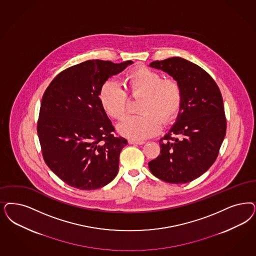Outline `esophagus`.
<instances>
[{"label":"esophagus","instance_id":"34e87169","mask_svg":"<svg viewBox=\"0 0 256 256\" xmlns=\"http://www.w3.org/2000/svg\"><path fill=\"white\" fill-rule=\"evenodd\" d=\"M128 144H144V142L140 141V140H133V139H130V140H128Z\"/></svg>","mask_w":256,"mask_h":256}]
</instances>
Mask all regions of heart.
<instances>
[{
  "label": "heart",
  "mask_w": 256,
  "mask_h": 256,
  "mask_svg": "<svg viewBox=\"0 0 256 256\" xmlns=\"http://www.w3.org/2000/svg\"><path fill=\"white\" fill-rule=\"evenodd\" d=\"M126 90L132 97L141 96L138 104L141 114L124 117L117 126L118 132L128 138L146 139L156 135L162 122L175 120L182 106L184 92L178 81L164 80L160 72L146 67L126 74ZM128 94L114 80H106L99 90V101L106 114L121 119L128 110Z\"/></svg>",
  "instance_id": "b5f03b06"
}]
</instances>
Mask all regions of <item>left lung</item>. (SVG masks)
<instances>
[{
    "label": "left lung",
    "instance_id": "8db88e82",
    "mask_svg": "<svg viewBox=\"0 0 256 256\" xmlns=\"http://www.w3.org/2000/svg\"><path fill=\"white\" fill-rule=\"evenodd\" d=\"M178 81L184 101L176 123L160 140V152L148 162L151 173L170 184H186L205 173L218 158L226 134L220 90L206 72L182 58L151 62Z\"/></svg>",
    "mask_w": 256,
    "mask_h": 256
}]
</instances>
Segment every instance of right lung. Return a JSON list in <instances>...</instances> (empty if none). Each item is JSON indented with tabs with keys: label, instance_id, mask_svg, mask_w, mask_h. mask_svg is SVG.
<instances>
[{
	"label": "right lung",
	"instance_id": "right-lung-1",
	"mask_svg": "<svg viewBox=\"0 0 256 256\" xmlns=\"http://www.w3.org/2000/svg\"><path fill=\"white\" fill-rule=\"evenodd\" d=\"M132 60H87L60 72L42 96L38 135L46 164L68 186L96 190L118 173L119 155L128 141L99 101L101 86Z\"/></svg>",
	"mask_w": 256,
	"mask_h": 256
}]
</instances>
